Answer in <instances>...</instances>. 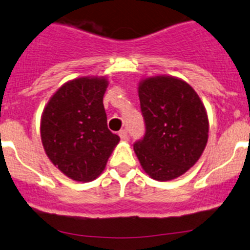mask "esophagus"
<instances>
[{
	"label": "esophagus",
	"mask_w": 250,
	"mask_h": 250,
	"mask_svg": "<svg viewBox=\"0 0 250 250\" xmlns=\"http://www.w3.org/2000/svg\"><path fill=\"white\" fill-rule=\"evenodd\" d=\"M118 135H120V138L122 140H127L128 139V133H127V130L125 129H122V130H120V133H118Z\"/></svg>",
	"instance_id": "obj_1"
}]
</instances>
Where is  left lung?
I'll return each instance as SVG.
<instances>
[{"mask_svg":"<svg viewBox=\"0 0 250 250\" xmlns=\"http://www.w3.org/2000/svg\"><path fill=\"white\" fill-rule=\"evenodd\" d=\"M145 135L134 144L143 169L156 181L186 173L208 143L209 120L194 89L182 79L156 76L138 86Z\"/></svg>","mask_w":250,"mask_h":250,"instance_id":"8db88e82","label":"left lung"}]
</instances>
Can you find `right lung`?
Instances as JSON below:
<instances>
[{"label":"right lung","instance_id":"right-lung-1","mask_svg":"<svg viewBox=\"0 0 250 250\" xmlns=\"http://www.w3.org/2000/svg\"><path fill=\"white\" fill-rule=\"evenodd\" d=\"M105 77H82L61 86L41 116V142L46 155L73 181L100 176L120 137L107 128L103 99Z\"/></svg>","mask_w":250,"mask_h":250}]
</instances>
